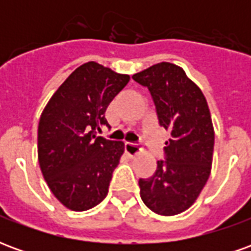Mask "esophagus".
I'll use <instances>...</instances> for the list:
<instances>
[{
	"instance_id": "1",
	"label": "esophagus",
	"mask_w": 251,
	"mask_h": 251,
	"mask_svg": "<svg viewBox=\"0 0 251 251\" xmlns=\"http://www.w3.org/2000/svg\"><path fill=\"white\" fill-rule=\"evenodd\" d=\"M141 151V145H138V144H133V142H126L125 144V152L127 153L130 157L137 156Z\"/></svg>"
}]
</instances>
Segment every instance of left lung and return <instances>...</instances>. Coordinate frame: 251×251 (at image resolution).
<instances>
[{"mask_svg": "<svg viewBox=\"0 0 251 251\" xmlns=\"http://www.w3.org/2000/svg\"><path fill=\"white\" fill-rule=\"evenodd\" d=\"M152 95L158 122L171 131L165 160L149 179H140V195L149 210L172 216L188 210L210 177L214 126L205 97L181 67L157 63L133 75Z\"/></svg>", "mask_w": 251, "mask_h": 251, "instance_id": "left-lung-1", "label": "left lung"}]
</instances>
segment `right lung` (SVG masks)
<instances>
[{"instance_id":"right-lung-1","label":"right lung","mask_w":251,"mask_h":251,"mask_svg":"<svg viewBox=\"0 0 251 251\" xmlns=\"http://www.w3.org/2000/svg\"><path fill=\"white\" fill-rule=\"evenodd\" d=\"M129 80V75L98 63H84L41 113L37 130L41 174L55 198L70 210H90L109 192L125 144L98 137L97 131L109 125L106 109Z\"/></svg>"}]
</instances>
